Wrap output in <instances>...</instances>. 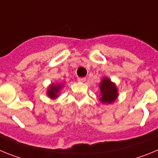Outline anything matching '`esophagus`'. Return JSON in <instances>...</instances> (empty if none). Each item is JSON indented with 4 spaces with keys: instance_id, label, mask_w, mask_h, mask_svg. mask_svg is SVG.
I'll use <instances>...</instances> for the list:
<instances>
[{
    "instance_id": "esophagus-1",
    "label": "esophagus",
    "mask_w": 158,
    "mask_h": 158,
    "mask_svg": "<svg viewBox=\"0 0 158 158\" xmlns=\"http://www.w3.org/2000/svg\"><path fill=\"white\" fill-rule=\"evenodd\" d=\"M77 80H78V81L85 82L86 81V78L85 77H77Z\"/></svg>"
}]
</instances>
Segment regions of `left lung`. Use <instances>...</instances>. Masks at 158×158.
Instances as JSON below:
<instances>
[{
  "label": "left lung",
  "mask_w": 158,
  "mask_h": 158,
  "mask_svg": "<svg viewBox=\"0 0 158 158\" xmlns=\"http://www.w3.org/2000/svg\"><path fill=\"white\" fill-rule=\"evenodd\" d=\"M100 91H101V98L100 101L104 104H111L115 101L118 96L117 89L115 84L111 82V81L107 78H104L102 81L100 85Z\"/></svg>",
  "instance_id": "1"
}]
</instances>
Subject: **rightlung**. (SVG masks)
<instances>
[{"instance_id": "obj_1", "label": "right lung", "mask_w": 158, "mask_h": 158, "mask_svg": "<svg viewBox=\"0 0 158 158\" xmlns=\"http://www.w3.org/2000/svg\"><path fill=\"white\" fill-rule=\"evenodd\" d=\"M61 88H62V85H52L49 88L48 91H47V95L52 99L56 98L58 96V94L59 93Z\"/></svg>"}]
</instances>
